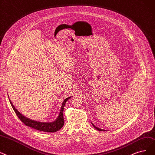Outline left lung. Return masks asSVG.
Segmentation results:
<instances>
[{"mask_svg": "<svg viewBox=\"0 0 155 155\" xmlns=\"http://www.w3.org/2000/svg\"><path fill=\"white\" fill-rule=\"evenodd\" d=\"M92 125H93V126L96 129H97L98 130H100V131H104V130H104V129H99V128H98V127H96L95 126H94V125L92 123Z\"/></svg>", "mask_w": 155, "mask_h": 155, "instance_id": "left-lung-1", "label": "left lung"}]
</instances>
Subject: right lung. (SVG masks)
Returning a JSON list of instances; mask_svg holds the SVG:
<instances>
[{
  "label": "right lung",
  "mask_w": 155,
  "mask_h": 155,
  "mask_svg": "<svg viewBox=\"0 0 155 155\" xmlns=\"http://www.w3.org/2000/svg\"><path fill=\"white\" fill-rule=\"evenodd\" d=\"M8 98H9V95H8ZM70 98H71V97L67 98L64 100V101H63L62 104L61 111L59 114H58L57 119L55 121L51 122H42L36 121V120L28 119L27 117L24 116L23 114H21L15 108V107L14 106L10 99H9V101L11 103V105L13 110L16 114L19 119L21 120V122H23V123H24L26 126L40 131L47 132H55L59 130L64 126V116H63L64 107L66 101H67Z\"/></svg>",
  "instance_id": "add662e5"
}]
</instances>
